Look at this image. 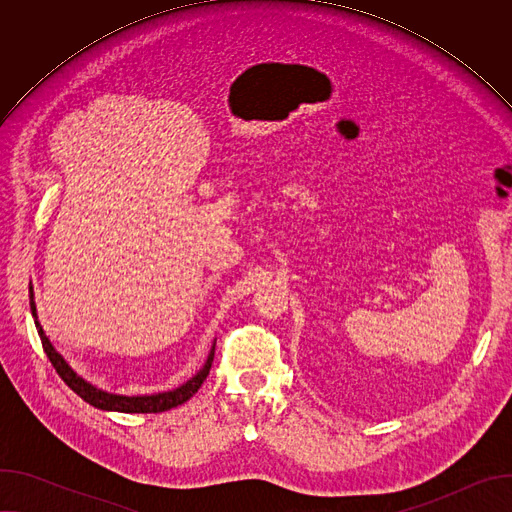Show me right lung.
<instances>
[{"label":"right lung","mask_w":512,"mask_h":512,"mask_svg":"<svg viewBox=\"0 0 512 512\" xmlns=\"http://www.w3.org/2000/svg\"><path fill=\"white\" fill-rule=\"evenodd\" d=\"M30 310H32V316H34V324L38 328V334H40V340H42V346H44V352L46 356L50 358L52 367L56 369V373L60 375V379L75 391L83 401H87L89 405L97 407V409H103V411H119V413H162V411H168V409H174L182 403H186L204 383V379L208 377L210 373V367H212V360H214V344L216 340L212 342L210 346V352L202 364V369L192 377L188 379L186 383H182L180 387L176 389H170V391H160V393H152V395H119V393H111V391H105L97 385H93L91 381H87L85 377H81L75 369L70 367V364L66 362V358L54 348V344L50 342V338L44 334V328L40 326L38 322V310H36V302H34V287L30 283Z\"/></svg>","instance_id":"add662e5"}]
</instances>
